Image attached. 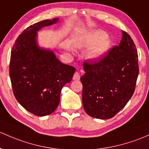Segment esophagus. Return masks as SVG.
I'll return each instance as SVG.
<instances>
[{
  "instance_id": "obj_1",
  "label": "esophagus",
  "mask_w": 149,
  "mask_h": 149,
  "mask_svg": "<svg viewBox=\"0 0 149 149\" xmlns=\"http://www.w3.org/2000/svg\"><path fill=\"white\" fill-rule=\"evenodd\" d=\"M73 79L74 80V81H79L80 79V74L79 72H75L74 75H73Z\"/></svg>"
}]
</instances>
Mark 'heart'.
Here are the masks:
<instances>
[{"label":"heart","instance_id":"b5f03b06","mask_svg":"<svg viewBox=\"0 0 149 149\" xmlns=\"http://www.w3.org/2000/svg\"><path fill=\"white\" fill-rule=\"evenodd\" d=\"M91 44H95L88 54V57L91 60H96L106 54L111 46L110 38L105 35L102 31H95L92 34Z\"/></svg>","mask_w":149,"mask_h":149}]
</instances>
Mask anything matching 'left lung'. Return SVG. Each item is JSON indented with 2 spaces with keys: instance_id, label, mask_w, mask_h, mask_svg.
I'll use <instances>...</instances> for the list:
<instances>
[{
  "instance_id": "1",
  "label": "left lung",
  "mask_w": 149,
  "mask_h": 149,
  "mask_svg": "<svg viewBox=\"0 0 149 149\" xmlns=\"http://www.w3.org/2000/svg\"><path fill=\"white\" fill-rule=\"evenodd\" d=\"M138 59L132 38L123 31L120 44L108 55L94 63H84L82 101L88 115L109 119L126 106L135 91Z\"/></svg>"
}]
</instances>
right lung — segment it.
I'll return each mask as SVG.
<instances>
[{
  "label": "right lung",
  "mask_w": 149,
  "mask_h": 149,
  "mask_svg": "<svg viewBox=\"0 0 149 149\" xmlns=\"http://www.w3.org/2000/svg\"><path fill=\"white\" fill-rule=\"evenodd\" d=\"M58 18L31 25L18 37L10 55V78L14 95L26 110L38 116L49 115L57 109L62 88L76 71L62 63L54 51L40 48L37 32L55 24Z\"/></svg>",
  "instance_id": "1"
}]
</instances>
